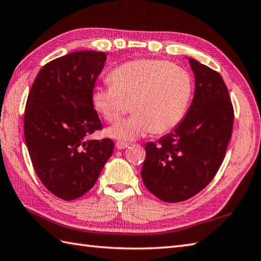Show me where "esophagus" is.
<instances>
[{"label":"esophagus","mask_w":261,"mask_h":261,"mask_svg":"<svg viewBox=\"0 0 261 261\" xmlns=\"http://www.w3.org/2000/svg\"><path fill=\"white\" fill-rule=\"evenodd\" d=\"M115 146L117 149H124V148L129 147V144H127V142H123V141H117Z\"/></svg>","instance_id":"obj_1"}]
</instances>
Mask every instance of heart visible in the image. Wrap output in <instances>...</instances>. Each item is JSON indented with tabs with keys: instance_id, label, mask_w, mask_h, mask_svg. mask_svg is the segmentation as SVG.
I'll list each match as a JSON object with an SVG mask.
<instances>
[{
	"instance_id": "1",
	"label": "heart",
	"mask_w": 261,
	"mask_h": 261,
	"mask_svg": "<svg viewBox=\"0 0 261 261\" xmlns=\"http://www.w3.org/2000/svg\"><path fill=\"white\" fill-rule=\"evenodd\" d=\"M111 85L96 87L95 109L107 122H115L131 109L134 114L107 130L120 140L139 139L149 132L164 134L175 127L190 103L192 79L187 70L162 60L125 62L109 75Z\"/></svg>"
}]
</instances>
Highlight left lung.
Listing matches in <instances>:
<instances>
[{
	"instance_id": "left-lung-1",
	"label": "left lung",
	"mask_w": 261,
	"mask_h": 261,
	"mask_svg": "<svg viewBox=\"0 0 261 261\" xmlns=\"http://www.w3.org/2000/svg\"><path fill=\"white\" fill-rule=\"evenodd\" d=\"M189 62L196 89L185 119L145 147L142 181L165 202L188 200L206 188L221 167L232 136L234 111L222 75L196 60Z\"/></svg>"
}]
</instances>
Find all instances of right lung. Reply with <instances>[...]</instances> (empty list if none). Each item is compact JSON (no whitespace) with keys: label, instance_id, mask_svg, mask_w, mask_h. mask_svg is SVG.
Masks as SVG:
<instances>
[{"label":"right lung","instance_id":"add662e5","mask_svg":"<svg viewBox=\"0 0 261 261\" xmlns=\"http://www.w3.org/2000/svg\"><path fill=\"white\" fill-rule=\"evenodd\" d=\"M105 61L106 54L96 50L50 61L36 76L25 103L23 132L34 170L63 200L89 191L114 149L110 138L86 139L103 127L91 95Z\"/></svg>","mask_w":261,"mask_h":261}]
</instances>
